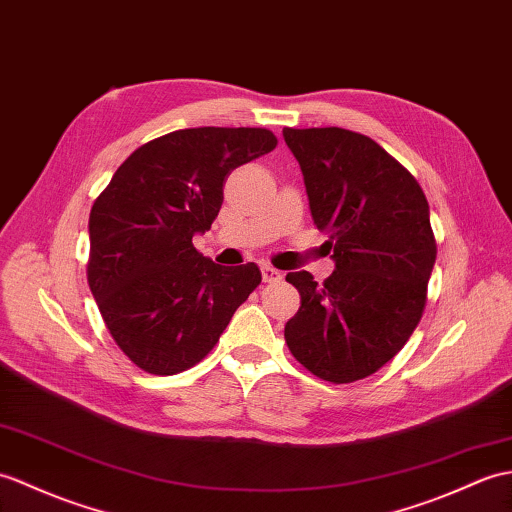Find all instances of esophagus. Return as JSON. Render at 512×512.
I'll list each match as a JSON object with an SVG mask.
<instances>
[{
    "label": "esophagus",
    "instance_id": "34e87169",
    "mask_svg": "<svg viewBox=\"0 0 512 512\" xmlns=\"http://www.w3.org/2000/svg\"><path fill=\"white\" fill-rule=\"evenodd\" d=\"M261 277H264V281L272 283V281H279L281 279V272L277 268L264 264V266H261Z\"/></svg>",
    "mask_w": 512,
    "mask_h": 512
}]
</instances>
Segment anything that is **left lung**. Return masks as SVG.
I'll return each instance as SVG.
<instances>
[{
  "instance_id": "1",
  "label": "left lung",
  "mask_w": 512,
  "mask_h": 512,
  "mask_svg": "<svg viewBox=\"0 0 512 512\" xmlns=\"http://www.w3.org/2000/svg\"><path fill=\"white\" fill-rule=\"evenodd\" d=\"M310 211L336 270L316 283L288 272L301 307L285 342L307 371L349 384L379 371L419 325L436 242L414 176L371 137L344 128H283Z\"/></svg>"
}]
</instances>
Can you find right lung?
Masks as SVG:
<instances>
[{
    "instance_id": "obj_1",
    "label": "right lung",
    "mask_w": 512,
    "mask_h": 512,
    "mask_svg": "<svg viewBox=\"0 0 512 512\" xmlns=\"http://www.w3.org/2000/svg\"><path fill=\"white\" fill-rule=\"evenodd\" d=\"M275 146L266 128L174 130L130 154L93 202L89 288L117 347L146 373L200 362L261 283L257 264H213L192 237L216 220L224 178Z\"/></svg>"
}]
</instances>
